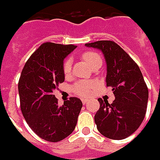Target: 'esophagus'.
<instances>
[{
	"mask_svg": "<svg viewBox=\"0 0 160 160\" xmlns=\"http://www.w3.org/2000/svg\"><path fill=\"white\" fill-rule=\"evenodd\" d=\"M82 102H83V104H84V105H85V104H86V103L88 102V100H85V99H83V100H82Z\"/></svg>",
	"mask_w": 160,
	"mask_h": 160,
	"instance_id": "esophagus-1",
	"label": "esophagus"
}]
</instances>
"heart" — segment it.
I'll list each match as a JSON object with an SVG mask.
<instances>
[{"label":"heart","instance_id":"1","mask_svg":"<svg viewBox=\"0 0 160 160\" xmlns=\"http://www.w3.org/2000/svg\"><path fill=\"white\" fill-rule=\"evenodd\" d=\"M81 57L85 63L89 66L91 68H93L96 67H101L102 64V60L101 56L95 52H83ZM72 67V59L70 58H66L63 63V73L66 77L69 76ZM94 87V83L88 82V81H78L73 85V92L79 96H88L90 94L91 90Z\"/></svg>","mask_w":160,"mask_h":160}]
</instances>
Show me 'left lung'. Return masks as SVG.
<instances>
[{
	"label": "left lung",
	"mask_w": 160,
	"mask_h": 160,
	"mask_svg": "<svg viewBox=\"0 0 160 160\" xmlns=\"http://www.w3.org/2000/svg\"><path fill=\"white\" fill-rule=\"evenodd\" d=\"M85 46L102 51L107 64V86L115 100L109 104L98 99L94 116L98 131L105 137L122 140L135 132L146 114L149 91L142 74L132 58L113 41H98Z\"/></svg>",
	"instance_id": "left-lung-1"
}]
</instances>
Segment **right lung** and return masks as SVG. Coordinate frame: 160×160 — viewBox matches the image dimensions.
<instances>
[{
	"mask_svg": "<svg viewBox=\"0 0 160 160\" xmlns=\"http://www.w3.org/2000/svg\"><path fill=\"white\" fill-rule=\"evenodd\" d=\"M76 48L42 43L26 62L18 81L22 114L30 128L48 142H57L72 133L83 106L76 97L58 106L52 93L65 80L64 58Z\"/></svg>",
	"mask_w": 160,
	"mask_h": 160,
	"instance_id": "add662e5",
	"label": "right lung"
}]
</instances>
